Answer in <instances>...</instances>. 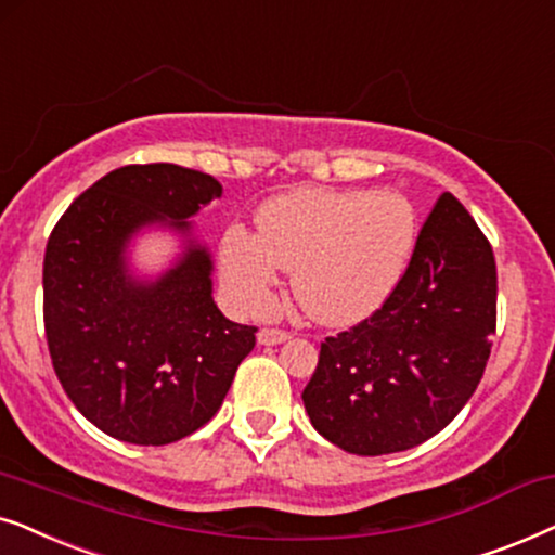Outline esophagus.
Instances as JSON below:
<instances>
[{
  "instance_id": "esophagus-1",
  "label": "esophagus",
  "mask_w": 555,
  "mask_h": 555,
  "mask_svg": "<svg viewBox=\"0 0 555 555\" xmlns=\"http://www.w3.org/2000/svg\"><path fill=\"white\" fill-rule=\"evenodd\" d=\"M289 337H292L289 332L279 330V327H263L261 332H258V343L261 345H282Z\"/></svg>"
}]
</instances>
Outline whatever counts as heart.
Masks as SVG:
<instances>
[{"label": "heart", "instance_id": "obj_1", "mask_svg": "<svg viewBox=\"0 0 555 555\" xmlns=\"http://www.w3.org/2000/svg\"><path fill=\"white\" fill-rule=\"evenodd\" d=\"M258 233L231 225L220 238V271L231 299L263 307L279 269L309 320L347 327L371 317L409 263L416 216L398 192L301 188L263 203Z\"/></svg>", "mask_w": 555, "mask_h": 555}]
</instances>
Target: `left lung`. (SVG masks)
Instances as JSON below:
<instances>
[{
	"label": "left lung",
	"instance_id": "left-lung-1",
	"mask_svg": "<svg viewBox=\"0 0 555 555\" xmlns=\"http://www.w3.org/2000/svg\"><path fill=\"white\" fill-rule=\"evenodd\" d=\"M494 324L492 246L464 205L444 192L383 307L324 337L301 393L309 421L350 454L418 447L452 424L475 393Z\"/></svg>",
	"mask_w": 555,
	"mask_h": 555
}]
</instances>
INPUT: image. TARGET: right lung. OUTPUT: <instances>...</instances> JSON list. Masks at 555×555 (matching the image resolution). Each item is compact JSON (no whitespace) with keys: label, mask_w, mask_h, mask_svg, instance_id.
I'll use <instances>...</instances> for the list:
<instances>
[{"label":"right lung","mask_w":555,"mask_h":555,"mask_svg":"<svg viewBox=\"0 0 555 555\" xmlns=\"http://www.w3.org/2000/svg\"><path fill=\"white\" fill-rule=\"evenodd\" d=\"M216 177L167 165L118 167L70 203L48 238L42 317L57 380L73 405L118 441L172 444L216 416L256 327L212 301V258L192 238L220 197ZM146 224L185 235L162 278L128 273L126 246Z\"/></svg>","instance_id":"right-lung-1"}]
</instances>
